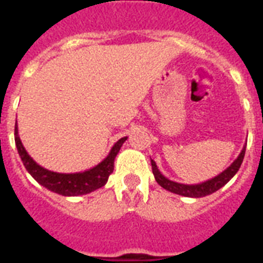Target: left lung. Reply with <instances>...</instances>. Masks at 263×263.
Listing matches in <instances>:
<instances>
[{
  "label": "left lung",
  "mask_w": 263,
  "mask_h": 263,
  "mask_svg": "<svg viewBox=\"0 0 263 263\" xmlns=\"http://www.w3.org/2000/svg\"><path fill=\"white\" fill-rule=\"evenodd\" d=\"M246 153V144L240 154L237 156V158L233 161L232 164L229 165L228 168L222 171L220 175H217L216 177H213L210 180H206L203 183L199 184H181L176 183L173 180H169L168 177H165L162 173L160 172V169L157 168L156 161L152 160V168H153V175L156 177V181L160 184L161 187L165 188L166 191H171L177 195L188 196V198H202V196L210 195L213 192L218 191L221 187H224L225 184L228 183L229 180L232 179L233 176L236 175L239 168H240L243 158H245Z\"/></svg>",
  "instance_id": "left-lung-1"
}]
</instances>
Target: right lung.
Instances as JSON below:
<instances>
[{"mask_svg": "<svg viewBox=\"0 0 263 263\" xmlns=\"http://www.w3.org/2000/svg\"><path fill=\"white\" fill-rule=\"evenodd\" d=\"M125 140H127V136L117 140L115 146L111 147L110 153L106 156V158L94 168L78 173H59L45 169L32 160V157L27 153L22 140H20L17 131V121L14 125V142H16V147H17L18 156L23 161V165L26 166L28 173L41 185L47 188L49 191H53L63 196L86 195V194H90V192L103 187L106 184L110 173L113 172V169H115V158L119 154L120 148Z\"/></svg>", "mask_w": 263, "mask_h": 263, "instance_id": "1", "label": "right lung"}]
</instances>
